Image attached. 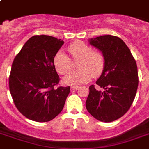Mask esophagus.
I'll return each mask as SVG.
<instances>
[{
	"label": "esophagus",
	"mask_w": 149,
	"mask_h": 149,
	"mask_svg": "<svg viewBox=\"0 0 149 149\" xmlns=\"http://www.w3.org/2000/svg\"><path fill=\"white\" fill-rule=\"evenodd\" d=\"M79 87L78 86H71V89H72V91H77V90H78Z\"/></svg>",
	"instance_id": "1"
}]
</instances>
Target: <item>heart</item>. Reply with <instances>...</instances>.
I'll list each match as a JSON object with an SVG mask.
<instances>
[{"label":"heart","mask_w":149,"mask_h":149,"mask_svg":"<svg viewBox=\"0 0 149 149\" xmlns=\"http://www.w3.org/2000/svg\"><path fill=\"white\" fill-rule=\"evenodd\" d=\"M68 51L73 61H78V71L72 72L64 78L65 84L79 85L86 84L92 77H99L103 73L106 65V57L102 51L93 50L88 44L77 41L69 45ZM56 71L61 75H65L72 70V62L64 52L59 51L53 59Z\"/></svg>","instance_id":"obj_1"}]
</instances>
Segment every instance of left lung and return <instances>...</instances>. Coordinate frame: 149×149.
Masks as SVG:
<instances>
[{
  "label": "left lung",
  "mask_w": 149,
  "mask_h": 149,
  "mask_svg": "<svg viewBox=\"0 0 149 149\" xmlns=\"http://www.w3.org/2000/svg\"><path fill=\"white\" fill-rule=\"evenodd\" d=\"M90 44L104 52L106 65L96 82L101 90L90 86L86 107L98 120L111 122L127 113L134 101L139 86L136 62L119 37L99 36L90 39Z\"/></svg>",
  "instance_id": "8db88e82"
}]
</instances>
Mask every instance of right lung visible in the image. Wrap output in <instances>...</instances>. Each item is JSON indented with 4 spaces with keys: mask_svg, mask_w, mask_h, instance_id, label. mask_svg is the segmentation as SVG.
<instances>
[{
    "mask_svg": "<svg viewBox=\"0 0 149 149\" xmlns=\"http://www.w3.org/2000/svg\"><path fill=\"white\" fill-rule=\"evenodd\" d=\"M64 42L49 36H34L13 61L9 89L15 107L31 120L47 122L63 109L70 86L59 83L53 59Z\"/></svg>",
    "mask_w": 149,
    "mask_h": 149,
    "instance_id": "add662e5",
    "label": "right lung"
}]
</instances>
